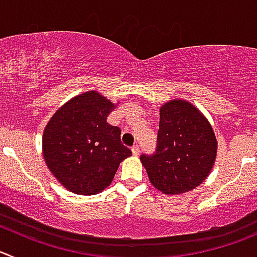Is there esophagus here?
Here are the masks:
<instances>
[{
    "label": "esophagus",
    "mask_w": 257,
    "mask_h": 257,
    "mask_svg": "<svg viewBox=\"0 0 257 257\" xmlns=\"http://www.w3.org/2000/svg\"><path fill=\"white\" fill-rule=\"evenodd\" d=\"M132 153H133L134 156L140 155V147H138V146H137V145H134L133 147H132Z\"/></svg>",
    "instance_id": "1"
}]
</instances>
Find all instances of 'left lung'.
I'll return each mask as SVG.
<instances>
[{
	"label": "left lung",
	"instance_id": "obj_1",
	"mask_svg": "<svg viewBox=\"0 0 257 257\" xmlns=\"http://www.w3.org/2000/svg\"><path fill=\"white\" fill-rule=\"evenodd\" d=\"M218 142L207 117L186 100L160 107L155 155L141 156L150 181L166 195H179L200 185L217 157Z\"/></svg>",
	"mask_w": 257,
	"mask_h": 257
}]
</instances>
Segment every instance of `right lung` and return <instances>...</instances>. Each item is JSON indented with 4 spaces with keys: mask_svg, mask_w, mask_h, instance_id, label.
Listing matches in <instances>:
<instances>
[{
    "mask_svg": "<svg viewBox=\"0 0 257 257\" xmlns=\"http://www.w3.org/2000/svg\"><path fill=\"white\" fill-rule=\"evenodd\" d=\"M116 107L97 91L74 96L44 128L43 156L54 177L78 195L99 194L111 184L121 161L132 156L120 128L106 121Z\"/></svg>",
    "mask_w": 257,
    "mask_h": 257,
    "instance_id": "right-lung-1",
    "label": "right lung"
}]
</instances>
